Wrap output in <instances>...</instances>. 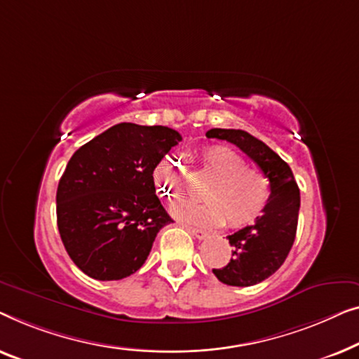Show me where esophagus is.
Listing matches in <instances>:
<instances>
[{
	"label": "esophagus",
	"mask_w": 359,
	"mask_h": 359,
	"mask_svg": "<svg viewBox=\"0 0 359 359\" xmlns=\"http://www.w3.org/2000/svg\"><path fill=\"white\" fill-rule=\"evenodd\" d=\"M189 232L191 236H195L196 239H206V237H208V232L206 231H203V229H198V228H194V226H190L189 228Z\"/></svg>",
	"instance_id": "esophagus-1"
}]
</instances>
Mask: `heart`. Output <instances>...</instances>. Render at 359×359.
<instances>
[{"label":"heart","instance_id":"1","mask_svg":"<svg viewBox=\"0 0 359 359\" xmlns=\"http://www.w3.org/2000/svg\"><path fill=\"white\" fill-rule=\"evenodd\" d=\"M201 158L206 172L213 175V182L203 191L208 203L179 206L175 213L205 226H219L228 219L232 228H242L259 218L270 200L269 177L245 165V159L226 146H210ZM154 182L168 200L184 196V172L174 159H163L156 165Z\"/></svg>","mask_w":359,"mask_h":359}]
</instances>
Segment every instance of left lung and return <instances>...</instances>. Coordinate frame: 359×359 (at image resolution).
I'll return each mask as SVG.
<instances>
[{"instance_id":"left-lung-1","label":"left lung","mask_w":359,"mask_h":359,"mask_svg":"<svg viewBox=\"0 0 359 359\" xmlns=\"http://www.w3.org/2000/svg\"><path fill=\"white\" fill-rule=\"evenodd\" d=\"M208 138L226 140L249 156L270 180V200L254 224L228 236L232 257L228 265L213 269L221 283L252 286L275 273L290 254L297 229L301 196L290 165L264 141L244 130L211 128Z\"/></svg>"}]
</instances>
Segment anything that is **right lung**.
<instances>
[{"instance_id": "1", "label": "right lung", "mask_w": 359, "mask_h": 359, "mask_svg": "<svg viewBox=\"0 0 359 359\" xmlns=\"http://www.w3.org/2000/svg\"><path fill=\"white\" fill-rule=\"evenodd\" d=\"M182 141L168 127L118 123L72 156L57 190V224L74 265L90 278L122 280L148 259L172 223L153 172Z\"/></svg>"}]
</instances>
